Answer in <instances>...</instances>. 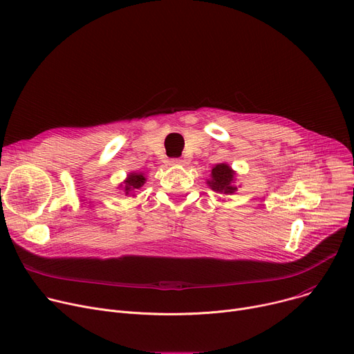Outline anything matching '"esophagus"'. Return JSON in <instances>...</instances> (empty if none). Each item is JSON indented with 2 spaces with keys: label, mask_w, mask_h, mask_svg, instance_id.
Here are the masks:
<instances>
[{
  "label": "esophagus",
  "mask_w": 354,
  "mask_h": 354,
  "mask_svg": "<svg viewBox=\"0 0 354 354\" xmlns=\"http://www.w3.org/2000/svg\"><path fill=\"white\" fill-rule=\"evenodd\" d=\"M183 162H185V160H183V159H180V158H174V159H171V160H169V163H171V165H183Z\"/></svg>",
  "instance_id": "obj_1"
}]
</instances>
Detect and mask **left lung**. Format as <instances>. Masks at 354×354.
Wrapping results in <instances>:
<instances>
[{
  "label": "left lung",
  "instance_id": "obj_1",
  "mask_svg": "<svg viewBox=\"0 0 354 354\" xmlns=\"http://www.w3.org/2000/svg\"><path fill=\"white\" fill-rule=\"evenodd\" d=\"M234 180H235V172L231 169V167L227 163H218L212 167L211 179H208L207 183L212 191L218 194L232 195L236 191Z\"/></svg>",
  "mask_w": 354,
  "mask_h": 354
}]
</instances>
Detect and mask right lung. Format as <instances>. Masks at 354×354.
I'll return each mask as SVG.
<instances>
[{"mask_svg":"<svg viewBox=\"0 0 354 354\" xmlns=\"http://www.w3.org/2000/svg\"><path fill=\"white\" fill-rule=\"evenodd\" d=\"M145 182H146V178H145V175L140 172H132V174H129L127 175V178H126V180L123 182L124 185H123V191H124V194L126 195H129L130 192H135V191H138V189H140L143 185H145ZM122 187V185H120Z\"/></svg>","mask_w":354,"mask_h":354,"instance_id":"right-lung-1","label":"right lung"}]
</instances>
